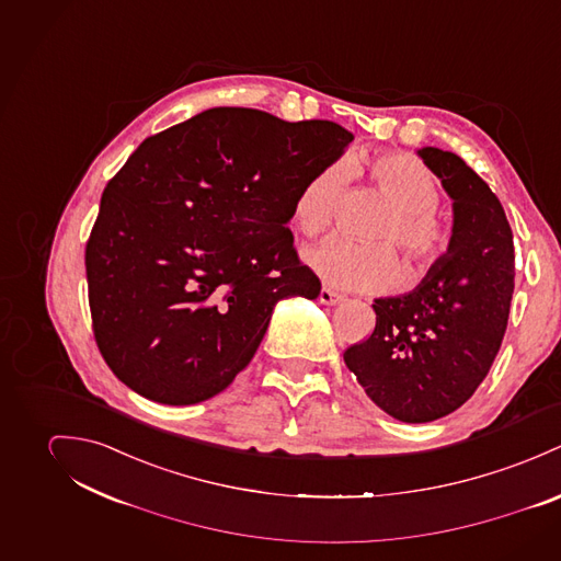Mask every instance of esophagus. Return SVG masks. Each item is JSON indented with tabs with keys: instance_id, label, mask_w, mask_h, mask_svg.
Wrapping results in <instances>:
<instances>
[{
	"instance_id": "esophagus-1",
	"label": "esophagus",
	"mask_w": 561,
	"mask_h": 561,
	"mask_svg": "<svg viewBox=\"0 0 561 561\" xmlns=\"http://www.w3.org/2000/svg\"><path fill=\"white\" fill-rule=\"evenodd\" d=\"M318 301H320V304H324V306H337V304H342V301H344V297H342V295H337V293H333L331 288H322V290H320V295H318Z\"/></svg>"
}]
</instances>
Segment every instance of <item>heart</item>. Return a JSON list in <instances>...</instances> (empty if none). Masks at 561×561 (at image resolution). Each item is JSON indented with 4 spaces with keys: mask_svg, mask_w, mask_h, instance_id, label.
<instances>
[{
    "mask_svg": "<svg viewBox=\"0 0 561 561\" xmlns=\"http://www.w3.org/2000/svg\"><path fill=\"white\" fill-rule=\"evenodd\" d=\"M374 185L393 204L376 232L380 245H357L344 239H327L306 251V262L327 284L357 293H380L396 286L402 264L391 245L404 251L417 264H431L447 248V230L436 219L440 191L435 174L415 157L382 154L370 165ZM344 165H327L299 188L293 204V219L306 237H320L335 219L346 185Z\"/></svg>",
    "mask_w": 561,
    "mask_h": 561,
    "instance_id": "heart-1",
    "label": "heart"
}]
</instances>
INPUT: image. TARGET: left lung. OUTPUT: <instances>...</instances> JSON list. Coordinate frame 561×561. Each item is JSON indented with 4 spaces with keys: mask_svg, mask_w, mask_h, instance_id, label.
<instances>
[{
    "mask_svg": "<svg viewBox=\"0 0 561 561\" xmlns=\"http://www.w3.org/2000/svg\"><path fill=\"white\" fill-rule=\"evenodd\" d=\"M417 157L451 199V237L417 288L374 299L373 335L344 362L376 407L407 424L462 407L486 378L507 327L514 241L497 195L454 152Z\"/></svg>",
    "mask_w": 561,
    "mask_h": 561,
    "instance_id": "8db88e82",
    "label": "left lung"
}]
</instances>
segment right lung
I'll return each instance as SVG.
<instances>
[{
	"mask_svg": "<svg viewBox=\"0 0 561 561\" xmlns=\"http://www.w3.org/2000/svg\"><path fill=\"white\" fill-rule=\"evenodd\" d=\"M353 133L213 107L148 137L110 181L85 248L94 337L139 396L185 407L224 391L282 299L320 295L286 224Z\"/></svg>",
	"mask_w": 561,
	"mask_h": 561,
	"instance_id": "1",
	"label": "right lung"
}]
</instances>
